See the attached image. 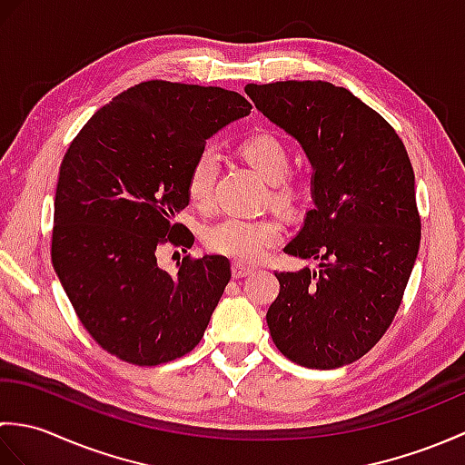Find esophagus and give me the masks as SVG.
Wrapping results in <instances>:
<instances>
[{"label":"esophagus","instance_id":"esophagus-1","mask_svg":"<svg viewBox=\"0 0 465 465\" xmlns=\"http://www.w3.org/2000/svg\"><path fill=\"white\" fill-rule=\"evenodd\" d=\"M250 273H253V268H250V265H243V263H238V262L232 263V275L235 280H242Z\"/></svg>","mask_w":465,"mask_h":465}]
</instances>
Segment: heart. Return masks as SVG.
Here are the masks:
<instances>
[{
  "label": "heart",
  "mask_w": 465,
  "mask_h": 465,
  "mask_svg": "<svg viewBox=\"0 0 465 465\" xmlns=\"http://www.w3.org/2000/svg\"><path fill=\"white\" fill-rule=\"evenodd\" d=\"M242 153L265 180L275 183V202L283 207H293L300 202L302 187L285 180V173L290 170V152L282 140L272 134L253 135L243 143ZM217 170H220V152L215 145H205L187 173V195L193 205L205 207L212 202ZM282 238L283 225L275 217H252L250 220V217L227 215L207 225L203 232L207 248L240 263L262 262Z\"/></svg>",
  "instance_id": "obj_1"
}]
</instances>
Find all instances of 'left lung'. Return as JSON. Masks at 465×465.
<instances>
[{
    "instance_id": "1",
    "label": "left lung",
    "mask_w": 465,
    "mask_h": 465,
    "mask_svg": "<svg viewBox=\"0 0 465 465\" xmlns=\"http://www.w3.org/2000/svg\"><path fill=\"white\" fill-rule=\"evenodd\" d=\"M255 107L312 163L313 210L285 253L318 270L275 273L268 328L285 358L335 370L368 353L396 315L418 258L416 177L396 130L330 82L248 84Z\"/></svg>"
}]
</instances>
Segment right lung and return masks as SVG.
Masks as SVG:
<instances>
[{
    "label": "right lung",
    "instance_id": "add662e5",
    "mask_svg": "<svg viewBox=\"0 0 465 465\" xmlns=\"http://www.w3.org/2000/svg\"><path fill=\"white\" fill-rule=\"evenodd\" d=\"M250 110L222 87L143 82L95 112L64 155L54 270L84 328L115 358L160 365L203 338L230 262L185 255L167 273L157 248L193 243L175 223L190 203L187 173L205 140Z\"/></svg>",
    "mask_w": 465,
    "mask_h": 465
}]
</instances>
